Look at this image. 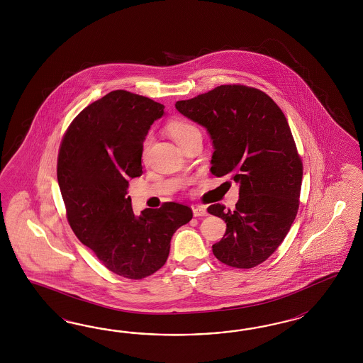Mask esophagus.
Masks as SVG:
<instances>
[{"instance_id": "1", "label": "esophagus", "mask_w": 363, "mask_h": 363, "mask_svg": "<svg viewBox=\"0 0 363 363\" xmlns=\"http://www.w3.org/2000/svg\"><path fill=\"white\" fill-rule=\"evenodd\" d=\"M193 214L194 217H206L208 216V210L205 206H194L193 208Z\"/></svg>"}]
</instances>
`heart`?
Masks as SVG:
<instances>
[{
  "mask_svg": "<svg viewBox=\"0 0 363 363\" xmlns=\"http://www.w3.org/2000/svg\"><path fill=\"white\" fill-rule=\"evenodd\" d=\"M167 130L178 145L185 141L193 133L199 132L194 125L186 121H173L167 126Z\"/></svg>",
  "mask_w": 363,
  "mask_h": 363,
  "instance_id": "obj_1",
  "label": "heart"
}]
</instances>
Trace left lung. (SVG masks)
I'll return each mask as SVG.
<instances>
[{
	"label": "left lung",
	"mask_w": 363,
	"mask_h": 363,
	"mask_svg": "<svg viewBox=\"0 0 363 363\" xmlns=\"http://www.w3.org/2000/svg\"><path fill=\"white\" fill-rule=\"evenodd\" d=\"M176 109L209 133L211 173L240 186L235 209L208 208L226 223L213 253L231 267L262 264L285 240L299 206L302 162L285 114L264 91L242 85L177 101Z\"/></svg>",
	"instance_id": "left-lung-1"
}]
</instances>
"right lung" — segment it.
<instances>
[{
	"mask_svg": "<svg viewBox=\"0 0 363 363\" xmlns=\"http://www.w3.org/2000/svg\"><path fill=\"white\" fill-rule=\"evenodd\" d=\"M165 106L126 90L110 91L82 110L60 147L57 179L78 240L110 272L141 279L160 270L177 229L191 209L166 202L135 216L129 179L143 174V141Z\"/></svg>",
	"mask_w": 363,
	"mask_h": 363,
	"instance_id": "obj_1",
	"label": "right lung"
}]
</instances>
